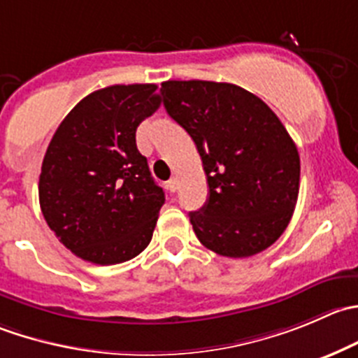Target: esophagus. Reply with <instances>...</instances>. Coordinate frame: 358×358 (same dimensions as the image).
<instances>
[{"label": "esophagus", "mask_w": 358, "mask_h": 358, "mask_svg": "<svg viewBox=\"0 0 358 358\" xmlns=\"http://www.w3.org/2000/svg\"><path fill=\"white\" fill-rule=\"evenodd\" d=\"M168 189L171 190V192H176V189H178V178L173 176V178L168 182Z\"/></svg>", "instance_id": "obj_1"}]
</instances>
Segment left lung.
<instances>
[{
  "label": "left lung",
  "mask_w": 358,
  "mask_h": 358,
  "mask_svg": "<svg viewBox=\"0 0 358 358\" xmlns=\"http://www.w3.org/2000/svg\"><path fill=\"white\" fill-rule=\"evenodd\" d=\"M161 96L206 173V204L189 213L197 239L232 259L271 246L292 218L301 176L299 152L276 113L234 83L168 80Z\"/></svg>",
  "instance_id": "8db88e82"
}]
</instances>
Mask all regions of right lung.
<instances>
[{"label":"right lung","mask_w":358,"mask_h":358,"mask_svg":"<svg viewBox=\"0 0 358 358\" xmlns=\"http://www.w3.org/2000/svg\"><path fill=\"white\" fill-rule=\"evenodd\" d=\"M155 83L110 85L85 96L59 124L45 152L38 196L59 241L92 264L143 252L164 204L136 129L161 106Z\"/></svg>","instance_id":"add662e5"}]
</instances>
